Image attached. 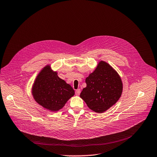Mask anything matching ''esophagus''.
Returning a JSON list of instances; mask_svg holds the SVG:
<instances>
[{
	"instance_id": "esophagus-1",
	"label": "esophagus",
	"mask_w": 157,
	"mask_h": 157,
	"mask_svg": "<svg viewBox=\"0 0 157 157\" xmlns=\"http://www.w3.org/2000/svg\"><path fill=\"white\" fill-rule=\"evenodd\" d=\"M80 89H77V90H75V94H76L77 95H80Z\"/></svg>"
}]
</instances>
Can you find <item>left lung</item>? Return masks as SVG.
I'll return each mask as SVG.
<instances>
[{"instance_id":"1","label":"left lung","mask_w":157,"mask_h":157,"mask_svg":"<svg viewBox=\"0 0 157 157\" xmlns=\"http://www.w3.org/2000/svg\"><path fill=\"white\" fill-rule=\"evenodd\" d=\"M86 87L80 97L88 107L98 113H104L114 105L121 96L123 82L117 72L104 61L86 79Z\"/></svg>"}]
</instances>
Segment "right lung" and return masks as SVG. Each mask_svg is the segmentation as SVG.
Here are the masks:
<instances>
[{
    "label": "right lung",
    "mask_w": 157,
    "mask_h": 157,
    "mask_svg": "<svg viewBox=\"0 0 157 157\" xmlns=\"http://www.w3.org/2000/svg\"><path fill=\"white\" fill-rule=\"evenodd\" d=\"M31 92L36 102L53 112L62 109L75 94L70 84L60 78L57 71H53L50 65L40 71L34 82Z\"/></svg>",
    "instance_id": "1"
}]
</instances>
